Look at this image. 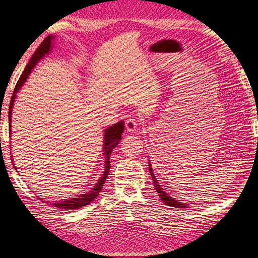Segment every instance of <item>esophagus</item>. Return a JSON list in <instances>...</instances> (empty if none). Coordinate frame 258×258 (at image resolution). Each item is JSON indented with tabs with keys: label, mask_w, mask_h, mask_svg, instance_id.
Returning a JSON list of instances; mask_svg holds the SVG:
<instances>
[{
	"label": "esophagus",
	"mask_w": 258,
	"mask_h": 258,
	"mask_svg": "<svg viewBox=\"0 0 258 258\" xmlns=\"http://www.w3.org/2000/svg\"><path fill=\"white\" fill-rule=\"evenodd\" d=\"M138 125H139V121L137 119H135V117H130V119L125 121V128L128 132H136Z\"/></svg>",
	"instance_id": "1"
}]
</instances>
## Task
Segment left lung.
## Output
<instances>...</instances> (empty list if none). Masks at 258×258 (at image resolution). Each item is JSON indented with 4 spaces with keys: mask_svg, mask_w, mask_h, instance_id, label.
Wrapping results in <instances>:
<instances>
[{
    "mask_svg": "<svg viewBox=\"0 0 258 258\" xmlns=\"http://www.w3.org/2000/svg\"><path fill=\"white\" fill-rule=\"evenodd\" d=\"M149 169H150V172H151V176H152V179H153V183H154V187L157 189V192L159 193V197L160 199H161L164 204L168 205V206H171V207H176V208H187V206L185 204H181V202L176 201L174 199H171L170 197L168 196V194L163 191L161 188V186L158 184V180L155 179V176L153 174V171H152V168H151V163H149Z\"/></svg>",
    "mask_w": 258,
    "mask_h": 258,
    "instance_id": "left-lung-1",
    "label": "left lung"
}]
</instances>
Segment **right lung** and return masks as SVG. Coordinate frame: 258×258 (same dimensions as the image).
Instances as JSON below:
<instances>
[{
	"label": "right lung",
	"instance_id": "1",
	"mask_svg": "<svg viewBox=\"0 0 258 258\" xmlns=\"http://www.w3.org/2000/svg\"><path fill=\"white\" fill-rule=\"evenodd\" d=\"M53 39L52 35H49L46 36L45 39L43 40V42L40 44L39 48L35 50V52L33 53V56L31 58V60L26 66V69L24 70L22 77L19 78L18 82H17L16 87H15V90H14V95L11 97V100H10V106H9V121L11 123V112H12V106H14V101H15V97L16 94L18 92V90L22 88L23 84L26 81L29 73H31V71L34 69V66L36 65V62L40 60V59L44 56L45 53H48L50 51V48H51V40ZM123 128H124V123L123 121H120L119 123L114 124L112 126H109L108 129L105 130V135H104V155H105V171L103 176L100 177V179L98 180V183L96 184V186L89 191L86 194H82V196H80L79 198H73V199L71 200H65V201H61V202H56V204H52L53 206H56L57 208L59 209H78V208H81V207H84L87 205H89L90 202L94 201L97 196H98L99 192L101 191V188L104 186V183L105 180L107 178V175L109 172V168H111V163H109V155H111L112 151L114 147H116L117 144H119L120 141H121V135L123 133Z\"/></svg>",
	"mask_w": 258,
	"mask_h": 258
}]
</instances>
